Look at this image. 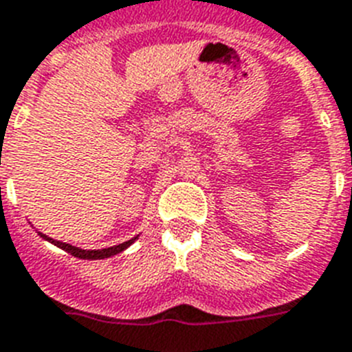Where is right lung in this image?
<instances>
[{
    "label": "right lung",
    "mask_w": 352,
    "mask_h": 352,
    "mask_svg": "<svg viewBox=\"0 0 352 352\" xmlns=\"http://www.w3.org/2000/svg\"><path fill=\"white\" fill-rule=\"evenodd\" d=\"M39 235L43 237V239L50 241L52 245L59 246L60 250H65V252H68V254H72L74 257H78V259H107V257H111V255H117L120 254V252H124V250L127 248V246H131L133 243H135L136 239H138V235L136 237H133V239L126 241V243H122V245H117V246H109V248H102V250H82V248H77V246H72L68 245V243H60V241H55L52 239V237H48V235L41 234Z\"/></svg>",
    "instance_id": "right-lung-1"
}]
</instances>
